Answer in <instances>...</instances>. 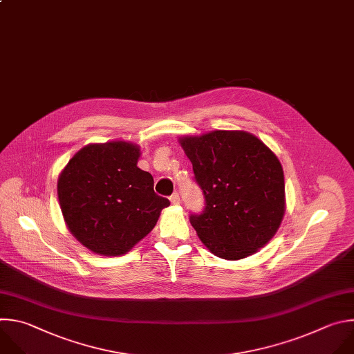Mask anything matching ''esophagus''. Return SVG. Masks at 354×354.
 Wrapping results in <instances>:
<instances>
[{
  "instance_id": "34e87169",
  "label": "esophagus",
  "mask_w": 354,
  "mask_h": 354,
  "mask_svg": "<svg viewBox=\"0 0 354 354\" xmlns=\"http://www.w3.org/2000/svg\"><path fill=\"white\" fill-rule=\"evenodd\" d=\"M170 202H171L173 205H178V203H180V195H178L177 192H174V194L170 196Z\"/></svg>"
}]
</instances>
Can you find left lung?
<instances>
[{
	"instance_id": "left-lung-1",
	"label": "left lung",
	"mask_w": 354,
	"mask_h": 354,
	"mask_svg": "<svg viewBox=\"0 0 354 354\" xmlns=\"http://www.w3.org/2000/svg\"><path fill=\"white\" fill-rule=\"evenodd\" d=\"M178 144L205 196L203 214L189 216L205 247L229 261L265 247L286 210L285 176L277 156L247 131L185 135Z\"/></svg>"
}]
</instances>
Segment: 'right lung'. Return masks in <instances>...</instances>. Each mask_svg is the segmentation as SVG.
<instances>
[{
  "label": "right lung",
  "instance_id": "obj_1",
  "mask_svg": "<svg viewBox=\"0 0 354 354\" xmlns=\"http://www.w3.org/2000/svg\"><path fill=\"white\" fill-rule=\"evenodd\" d=\"M140 147L127 140L89 144L58 176L57 195L64 222L95 254L128 252L156 226L170 201L153 191V177L140 170Z\"/></svg>",
  "mask_w": 354,
  "mask_h": 354
}]
</instances>
